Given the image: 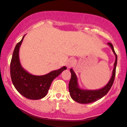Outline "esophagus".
Here are the masks:
<instances>
[{"label": "esophagus", "instance_id": "obj_1", "mask_svg": "<svg viewBox=\"0 0 127 127\" xmlns=\"http://www.w3.org/2000/svg\"><path fill=\"white\" fill-rule=\"evenodd\" d=\"M75 60L73 59H68L67 62V65L68 67L70 68L71 67H72L74 65V64H75Z\"/></svg>", "mask_w": 127, "mask_h": 127}]
</instances>
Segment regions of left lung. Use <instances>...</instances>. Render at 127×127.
<instances>
[{
    "label": "left lung",
    "mask_w": 127,
    "mask_h": 127,
    "mask_svg": "<svg viewBox=\"0 0 127 127\" xmlns=\"http://www.w3.org/2000/svg\"><path fill=\"white\" fill-rule=\"evenodd\" d=\"M107 45L111 48L112 51L115 55V62L114 63V68L112 72V77L106 86L98 90H84L79 87L78 82V78L73 70L70 68L71 79L68 84V89L70 97L74 101L81 104H88L96 101L99 99L104 97L108 93L113 85L116 73V67L117 64V55L115 53L113 45L111 43H108Z\"/></svg>",
    "instance_id": "8db88e82"
}]
</instances>
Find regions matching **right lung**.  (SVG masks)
<instances>
[{
  "label": "right lung",
  "instance_id": "right-lung-1",
  "mask_svg": "<svg viewBox=\"0 0 127 127\" xmlns=\"http://www.w3.org/2000/svg\"><path fill=\"white\" fill-rule=\"evenodd\" d=\"M24 36L16 45L13 52L10 65L11 79L15 89L22 95L30 100H39L46 95L52 81L67 67L63 66L45 75L29 73L21 66L19 59V51Z\"/></svg>",
  "mask_w": 127,
  "mask_h": 127
}]
</instances>
